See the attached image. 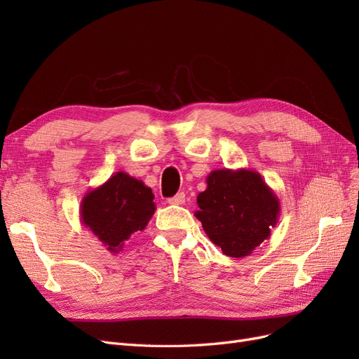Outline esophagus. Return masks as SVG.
<instances>
[{
	"label": "esophagus",
	"instance_id": "1",
	"mask_svg": "<svg viewBox=\"0 0 359 359\" xmlns=\"http://www.w3.org/2000/svg\"><path fill=\"white\" fill-rule=\"evenodd\" d=\"M184 202H186V194H184V191H180L173 198L168 199V203L170 205H182Z\"/></svg>",
	"mask_w": 359,
	"mask_h": 359
}]
</instances>
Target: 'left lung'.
Instances as JSON below:
<instances>
[{
	"instance_id": "left-lung-1",
	"label": "left lung",
	"mask_w": 359,
	"mask_h": 359,
	"mask_svg": "<svg viewBox=\"0 0 359 359\" xmlns=\"http://www.w3.org/2000/svg\"><path fill=\"white\" fill-rule=\"evenodd\" d=\"M194 212L210 240L226 256L245 257L271 235L280 217L276 193L250 169H217L206 177Z\"/></svg>"
}]
</instances>
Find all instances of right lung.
Segmentation results:
<instances>
[{"mask_svg": "<svg viewBox=\"0 0 359 359\" xmlns=\"http://www.w3.org/2000/svg\"><path fill=\"white\" fill-rule=\"evenodd\" d=\"M154 212L153 191L126 172L114 173L81 202L82 224L111 253H119L130 236L142 232Z\"/></svg>", "mask_w": 359, "mask_h": 359, "instance_id": "add662e5", "label": "right lung"}]
</instances>
